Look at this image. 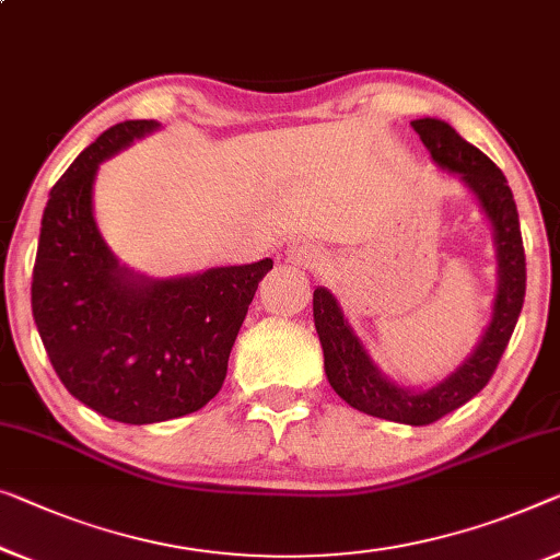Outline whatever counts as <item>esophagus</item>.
<instances>
[{"mask_svg":"<svg viewBox=\"0 0 560 560\" xmlns=\"http://www.w3.org/2000/svg\"><path fill=\"white\" fill-rule=\"evenodd\" d=\"M287 261L294 266H302V269H319L322 254L314 244H306V241H302V244H294L287 248Z\"/></svg>","mask_w":560,"mask_h":560,"instance_id":"34e87169","label":"esophagus"}]
</instances>
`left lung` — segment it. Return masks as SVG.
Listing matches in <instances>:
<instances>
[{
  "label": "left lung",
  "mask_w": 560,
  "mask_h": 560,
  "mask_svg": "<svg viewBox=\"0 0 560 560\" xmlns=\"http://www.w3.org/2000/svg\"><path fill=\"white\" fill-rule=\"evenodd\" d=\"M438 168L457 180L478 200L493 229L495 296L490 319L472 352L453 372L424 387H405L387 377L372 360L360 334L349 324L339 299L329 289H314V327L324 349V372L331 389L364 415L402 424H430L472 399L493 377L511 334L518 324L525 296V254L518 208L505 175L486 153L460 138L453 125L438 118L412 120Z\"/></svg>",
  "instance_id": "left-lung-1"
}]
</instances>
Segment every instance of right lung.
<instances>
[{
  "label": "right lung",
  "mask_w": 560,
  "mask_h": 560,
  "mask_svg": "<svg viewBox=\"0 0 560 560\" xmlns=\"http://www.w3.org/2000/svg\"><path fill=\"white\" fill-rule=\"evenodd\" d=\"M161 128L125 120L74 158L42 213L32 316L57 377L107 420L153 424L219 395L271 258L158 279L120 264L95 221L100 163Z\"/></svg>",
  "instance_id": "right-lung-1"
}]
</instances>
